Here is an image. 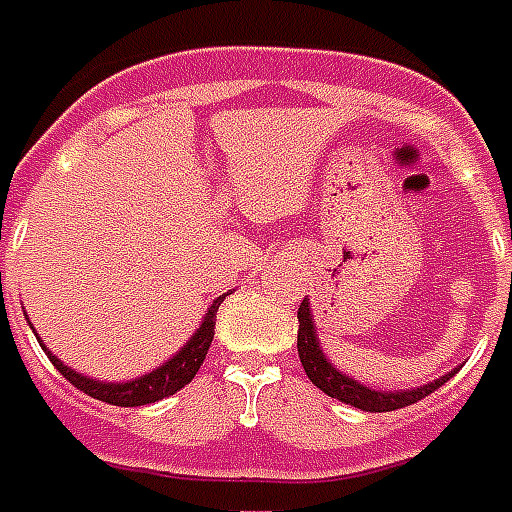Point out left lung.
Masks as SVG:
<instances>
[{
    "mask_svg": "<svg viewBox=\"0 0 512 512\" xmlns=\"http://www.w3.org/2000/svg\"><path fill=\"white\" fill-rule=\"evenodd\" d=\"M297 321H300V329H297V353H300V361H303V369L308 374V380L316 385L319 390H324L327 396L337 398L342 404L356 406V409H364V412H393V409H401V406H409L420 398L430 396L433 390H438L444 385L454 372H446L441 377H436L428 385H420V388H406V390H377L366 388L364 382L353 380L345 372H340L332 361L327 358L324 348H321L319 332H316V321H313V311L308 297H305L300 308H297Z\"/></svg>",
    "mask_w": 512,
    "mask_h": 512,
    "instance_id": "1",
    "label": "left lung"
}]
</instances>
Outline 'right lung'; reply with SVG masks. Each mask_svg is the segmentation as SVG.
I'll return each instance as SVG.
<instances>
[{
  "label": "right lung",
  "mask_w": 512,
  "mask_h": 512,
  "mask_svg": "<svg viewBox=\"0 0 512 512\" xmlns=\"http://www.w3.org/2000/svg\"><path fill=\"white\" fill-rule=\"evenodd\" d=\"M231 295V289L220 295L217 300H212V305L207 308L204 313V319H201L199 329L193 332L185 345L177 350L175 356H170L164 364H159L156 369L151 372L140 374V377H132V380H124V382H106V380H92L87 374H79L76 369L66 366L60 361L55 353H52L47 345L42 342V337L36 335L42 350L47 353V358L52 361V366L58 369L63 377H66L74 388H79L82 393L87 396L98 398V401H106V404H114V406H146V404H154V401H162V398L172 396L177 393L180 388H185L188 382L196 377L199 372V366L204 364V358H207V350L212 345V337H215V321H217V308L223 303L225 297ZM31 327V324H28ZM34 329V327H31Z\"/></svg>",
  "instance_id": "obj_1"
}]
</instances>
